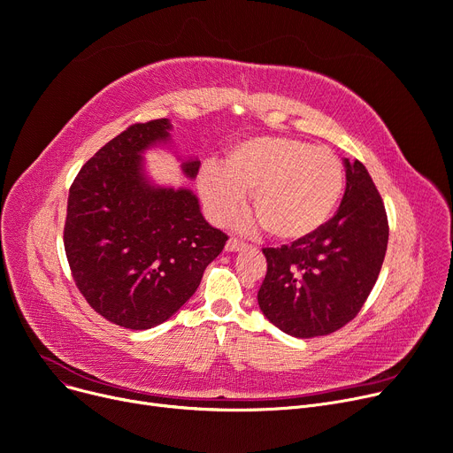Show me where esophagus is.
I'll return each mask as SVG.
<instances>
[{"mask_svg":"<svg viewBox=\"0 0 453 453\" xmlns=\"http://www.w3.org/2000/svg\"><path fill=\"white\" fill-rule=\"evenodd\" d=\"M247 247V243H243V242H239L237 237H230L228 242H226V250L228 252H237V250H242V249H245Z\"/></svg>","mask_w":453,"mask_h":453,"instance_id":"obj_1","label":"esophagus"}]
</instances>
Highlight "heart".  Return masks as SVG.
Returning <instances> with one entry per match:
<instances>
[{
  "instance_id": "b5f03b06",
  "label": "heart",
  "mask_w": 453,
  "mask_h": 453,
  "mask_svg": "<svg viewBox=\"0 0 453 453\" xmlns=\"http://www.w3.org/2000/svg\"><path fill=\"white\" fill-rule=\"evenodd\" d=\"M197 186L211 219L226 221L250 190L249 204L263 228L298 242L334 216L345 173L331 150L300 139L256 137L230 146L223 166L204 163Z\"/></svg>"
}]
</instances>
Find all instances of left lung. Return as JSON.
<instances>
[{
    "mask_svg": "<svg viewBox=\"0 0 453 453\" xmlns=\"http://www.w3.org/2000/svg\"><path fill=\"white\" fill-rule=\"evenodd\" d=\"M345 180L340 208L322 230L263 249L267 274L257 303L290 336H324L349 324L382 269L389 237L384 201L360 161L345 158Z\"/></svg>",
    "mask_w": 453,
    "mask_h": 453,
    "instance_id": "left-lung-1",
    "label": "left lung"
}]
</instances>
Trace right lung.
Here are the masks:
<instances>
[{
    "instance_id": "1",
    "label": "right lung",
    "mask_w": 453,
    "mask_h": 453,
    "mask_svg": "<svg viewBox=\"0 0 453 453\" xmlns=\"http://www.w3.org/2000/svg\"><path fill=\"white\" fill-rule=\"evenodd\" d=\"M168 119L131 124L74 177L64 226L73 280L105 320L142 331L166 322L197 290L228 235L210 226L186 188H155L141 153L168 141ZM182 172L194 179L199 161Z\"/></svg>"
}]
</instances>
